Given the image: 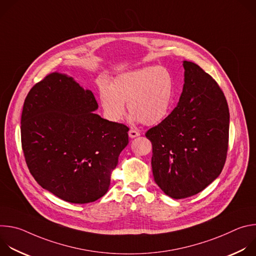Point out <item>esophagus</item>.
Instances as JSON below:
<instances>
[{
    "label": "esophagus",
    "instance_id": "esophagus-1",
    "mask_svg": "<svg viewBox=\"0 0 256 256\" xmlns=\"http://www.w3.org/2000/svg\"><path fill=\"white\" fill-rule=\"evenodd\" d=\"M128 136H130V138H134L138 136H140V132H138V130H130L128 132Z\"/></svg>",
    "mask_w": 256,
    "mask_h": 256
}]
</instances>
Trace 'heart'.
Returning <instances> with one entry per match:
<instances>
[{
  "label": "heart",
  "instance_id": "heart-1",
  "mask_svg": "<svg viewBox=\"0 0 256 256\" xmlns=\"http://www.w3.org/2000/svg\"><path fill=\"white\" fill-rule=\"evenodd\" d=\"M174 95V80L165 68L144 66L114 79L112 86L99 84V99L108 120L120 122L128 112L134 120L155 126L169 114Z\"/></svg>",
  "mask_w": 256,
  "mask_h": 256
}]
</instances>
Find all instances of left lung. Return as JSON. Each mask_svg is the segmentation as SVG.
Masks as SVG:
<instances>
[{
	"label": "left lung",
	"mask_w": 256,
	"mask_h": 256,
	"mask_svg": "<svg viewBox=\"0 0 256 256\" xmlns=\"http://www.w3.org/2000/svg\"><path fill=\"white\" fill-rule=\"evenodd\" d=\"M184 68L177 106L146 132L155 182L175 200L200 192L221 174L229 142V107L220 86L196 64L184 60Z\"/></svg>",
	"instance_id": "left-lung-1"
}]
</instances>
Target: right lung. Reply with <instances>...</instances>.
Segmentation results:
<instances>
[{
    "instance_id": "1",
    "label": "right lung",
    "mask_w": 256,
    "mask_h": 256,
    "mask_svg": "<svg viewBox=\"0 0 256 256\" xmlns=\"http://www.w3.org/2000/svg\"><path fill=\"white\" fill-rule=\"evenodd\" d=\"M97 101L72 77L52 72L25 98L21 142L28 169L38 184L72 204L103 196L128 128L94 114Z\"/></svg>"
}]
</instances>
